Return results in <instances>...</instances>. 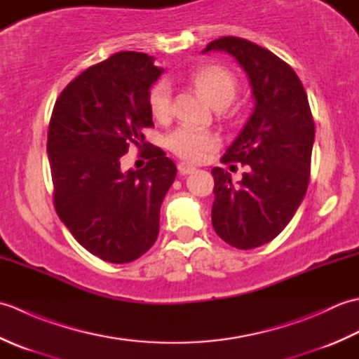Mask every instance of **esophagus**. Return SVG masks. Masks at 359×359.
<instances>
[{"label": "esophagus", "mask_w": 359, "mask_h": 359, "mask_svg": "<svg viewBox=\"0 0 359 359\" xmlns=\"http://www.w3.org/2000/svg\"><path fill=\"white\" fill-rule=\"evenodd\" d=\"M177 170H179V172H180L182 175H187V174H191V172L196 170V168L191 166V165L182 162V163L177 165Z\"/></svg>", "instance_id": "1"}]
</instances>
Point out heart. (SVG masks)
<instances>
[{
    "label": "heart",
    "mask_w": 359,
    "mask_h": 359,
    "mask_svg": "<svg viewBox=\"0 0 359 359\" xmlns=\"http://www.w3.org/2000/svg\"><path fill=\"white\" fill-rule=\"evenodd\" d=\"M191 81L207 95L216 108H220V106L226 108L238 94V81L234 75L222 66H203L191 74ZM171 85L166 80L158 81L149 93L151 114L154 118L163 121L171 116ZM166 147L175 156L188 160V162H201L219 147V139L210 129L182 125L166 137Z\"/></svg>",
    "instance_id": "heart-1"
}]
</instances>
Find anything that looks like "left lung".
Wrapping results in <instances>:
<instances>
[{
  "label": "left lung",
  "mask_w": 359,
  "mask_h": 359,
  "mask_svg": "<svg viewBox=\"0 0 359 359\" xmlns=\"http://www.w3.org/2000/svg\"><path fill=\"white\" fill-rule=\"evenodd\" d=\"M230 53L247 72L255 109L220 162L248 165L238 185L212 168L211 222L220 239L239 250L273 241L306 196L315 123L296 72L269 49L238 36L211 41L203 52Z\"/></svg>",
  "instance_id": "8db88e82"
}]
</instances>
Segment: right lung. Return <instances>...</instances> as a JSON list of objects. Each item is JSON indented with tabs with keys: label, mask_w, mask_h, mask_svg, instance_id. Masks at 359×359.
Returning <instances> with one entry per match:
<instances>
[{
	"label": "right lung",
	"mask_w": 359,
	"mask_h": 359,
	"mask_svg": "<svg viewBox=\"0 0 359 359\" xmlns=\"http://www.w3.org/2000/svg\"><path fill=\"white\" fill-rule=\"evenodd\" d=\"M162 72L147 53L117 52L74 79L53 106V205L80 245L106 262H133L154 245L160 207L177 174L142 133L154 126L149 90ZM131 144L147 148L149 162L123 173L119 160Z\"/></svg>",
	"instance_id": "1"
}]
</instances>
